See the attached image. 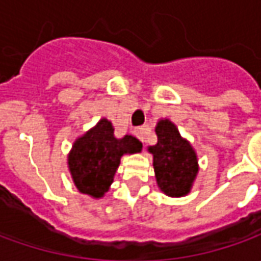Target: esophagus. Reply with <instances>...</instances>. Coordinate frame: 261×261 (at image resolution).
I'll return each instance as SVG.
<instances>
[{
    "instance_id": "esophagus-1",
    "label": "esophagus",
    "mask_w": 261,
    "mask_h": 261,
    "mask_svg": "<svg viewBox=\"0 0 261 261\" xmlns=\"http://www.w3.org/2000/svg\"><path fill=\"white\" fill-rule=\"evenodd\" d=\"M145 134H146V129L143 126L136 127V129H135V135H136V138H138L142 143L145 142Z\"/></svg>"
}]
</instances>
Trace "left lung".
I'll return each instance as SVG.
<instances>
[{"label": "left lung", "mask_w": 261, "mask_h": 261, "mask_svg": "<svg viewBox=\"0 0 261 261\" xmlns=\"http://www.w3.org/2000/svg\"><path fill=\"white\" fill-rule=\"evenodd\" d=\"M156 135L158 143L150 146L149 152L153 154L158 185L168 196L186 195L199 170L195 150L170 120H161Z\"/></svg>", "instance_id": "8db88e82"}]
</instances>
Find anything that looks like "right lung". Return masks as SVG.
Masks as SVG:
<instances>
[{"instance_id": "right-lung-1", "label": "right lung", "mask_w": 261, "mask_h": 261, "mask_svg": "<svg viewBox=\"0 0 261 261\" xmlns=\"http://www.w3.org/2000/svg\"><path fill=\"white\" fill-rule=\"evenodd\" d=\"M142 143L126 135L122 139L113 136L112 123L100 119L98 125L73 143L68 156L69 170L81 193L102 197L113 182L120 156L141 152Z\"/></svg>"}]
</instances>
